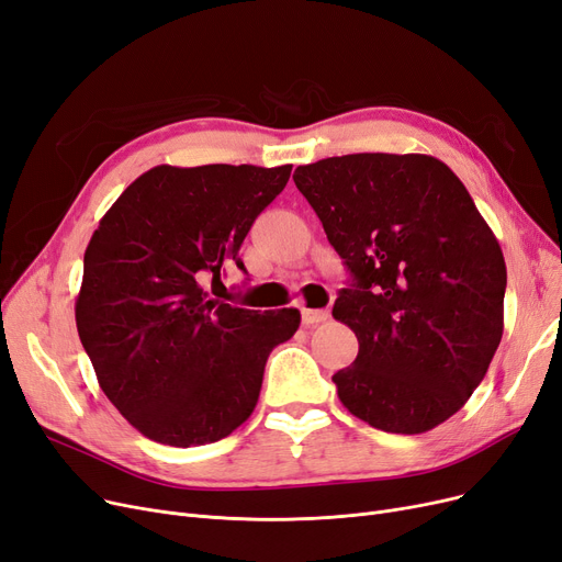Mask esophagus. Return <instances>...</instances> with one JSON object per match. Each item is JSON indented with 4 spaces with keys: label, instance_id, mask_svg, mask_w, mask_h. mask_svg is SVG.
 I'll list each match as a JSON object with an SVG mask.
<instances>
[{
    "label": "esophagus",
    "instance_id": "1",
    "mask_svg": "<svg viewBox=\"0 0 562 562\" xmlns=\"http://www.w3.org/2000/svg\"><path fill=\"white\" fill-rule=\"evenodd\" d=\"M301 316H303V326H316L328 319V310H310V307H303L301 310Z\"/></svg>",
    "mask_w": 562,
    "mask_h": 562
}]
</instances>
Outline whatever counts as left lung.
<instances>
[{
	"label": "left lung",
	"mask_w": 562,
	"mask_h": 562,
	"mask_svg": "<svg viewBox=\"0 0 562 562\" xmlns=\"http://www.w3.org/2000/svg\"><path fill=\"white\" fill-rule=\"evenodd\" d=\"M294 181L353 276L333 307L360 345L339 402L393 434L446 423L503 337L505 259L469 190L425 154L326 158Z\"/></svg>",
	"instance_id": "obj_1"
}]
</instances>
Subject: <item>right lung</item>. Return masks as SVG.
<instances>
[{
  "label": "right lung",
  "instance_id": "add662e5",
  "mask_svg": "<svg viewBox=\"0 0 562 562\" xmlns=\"http://www.w3.org/2000/svg\"><path fill=\"white\" fill-rule=\"evenodd\" d=\"M291 165H158L101 217L76 299L80 341L108 400L162 446L221 441L257 406L268 353L301 312L234 307L204 291L238 266ZM223 284V282H221Z\"/></svg>",
  "mask_w": 562,
  "mask_h": 562
}]
</instances>
